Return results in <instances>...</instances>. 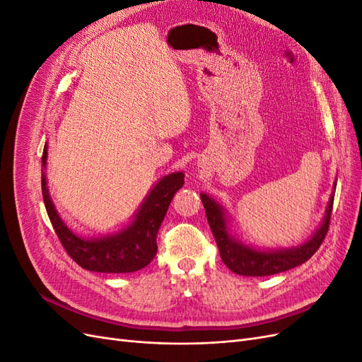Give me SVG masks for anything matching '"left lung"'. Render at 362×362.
<instances>
[{
    "mask_svg": "<svg viewBox=\"0 0 362 362\" xmlns=\"http://www.w3.org/2000/svg\"><path fill=\"white\" fill-rule=\"evenodd\" d=\"M201 199L205 208L206 221L211 228V233L216 238V243L221 252V258L229 270H233L237 275L243 276H269L276 273L290 270L293 267L300 266L302 262L308 261L317 249L320 247L323 240L327 234L331 223L334 194L331 196L329 205H327L325 221L322 226L317 229L310 242H306L300 247L287 249V250H275V252H262L250 249L242 245L228 234L226 218L223 210L218 206L211 198L206 194H201Z\"/></svg>",
    "mask_w": 362,
    "mask_h": 362,
    "instance_id": "obj_1",
    "label": "left lung"
}]
</instances>
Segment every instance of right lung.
Segmentation results:
<instances>
[{
    "mask_svg": "<svg viewBox=\"0 0 362 362\" xmlns=\"http://www.w3.org/2000/svg\"><path fill=\"white\" fill-rule=\"evenodd\" d=\"M47 146L43 148L42 163L45 166ZM184 184V173L177 172L158 181L141 205L134 222L117 235L84 240L72 234L62 222L52 205L42 175V194L49 221L62 246L68 255L86 270L101 273H131L146 267L157 254V233L169 208V204Z\"/></svg>",
    "mask_w": 362,
    "mask_h": 362,
    "instance_id": "obj_1",
    "label": "right lung"
}]
</instances>
